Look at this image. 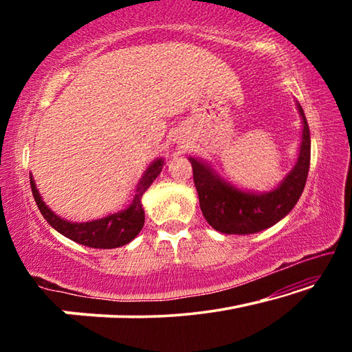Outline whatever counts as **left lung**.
<instances>
[{"label": "left lung", "instance_id": "obj_1", "mask_svg": "<svg viewBox=\"0 0 352 352\" xmlns=\"http://www.w3.org/2000/svg\"><path fill=\"white\" fill-rule=\"evenodd\" d=\"M301 142L296 163L276 188L267 192H253L225 180L205 160L189 157L200 210L206 222L223 234H253L278 223L294 210L307 180L311 164V133L301 105Z\"/></svg>", "mask_w": 352, "mask_h": 352}]
</instances>
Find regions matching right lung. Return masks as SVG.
Returning <instances> with one entry per match:
<instances>
[{
  "label": "right lung",
  "instance_id": "add662e5",
  "mask_svg": "<svg viewBox=\"0 0 352 352\" xmlns=\"http://www.w3.org/2000/svg\"><path fill=\"white\" fill-rule=\"evenodd\" d=\"M163 166L164 158L153 160L136 184L133 201L127 208L105 217L90 220V222H71V220L58 216L41 199L32 174L29 177H31L35 204H37L41 216L52 228L80 245L91 248H118L132 242L144 226V210H142L141 199L155 178L160 175Z\"/></svg>",
  "mask_w": 352,
  "mask_h": 352
}]
</instances>
